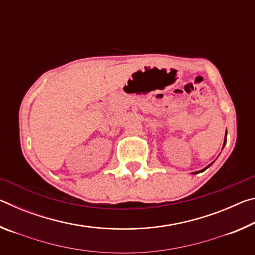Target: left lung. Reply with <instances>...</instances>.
<instances>
[{
    "mask_svg": "<svg viewBox=\"0 0 255 255\" xmlns=\"http://www.w3.org/2000/svg\"><path fill=\"white\" fill-rule=\"evenodd\" d=\"M226 133H227V131H226ZM226 144V136H225V140H224V145H225ZM210 165H208V166H207L206 167V169H208V167H209ZM206 169H204V170H201V171H199V172H202V171H205ZM199 172H195V173H199Z\"/></svg>",
    "mask_w": 255,
    "mask_h": 255,
    "instance_id": "8db88e82",
    "label": "left lung"
}]
</instances>
